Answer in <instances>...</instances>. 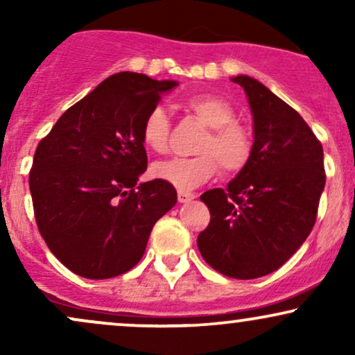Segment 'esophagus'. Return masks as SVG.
Segmentation results:
<instances>
[{"label":"esophagus","instance_id":"esophagus-1","mask_svg":"<svg viewBox=\"0 0 355 355\" xmlns=\"http://www.w3.org/2000/svg\"><path fill=\"white\" fill-rule=\"evenodd\" d=\"M193 198H195V193H190V191H185V190H178V202L180 203H187L193 200Z\"/></svg>","mask_w":355,"mask_h":355}]
</instances>
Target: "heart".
Returning <instances> with one entry per match:
<instances>
[{
	"label": "heart",
	"mask_w": 355,
	"mask_h": 355,
	"mask_svg": "<svg viewBox=\"0 0 355 355\" xmlns=\"http://www.w3.org/2000/svg\"><path fill=\"white\" fill-rule=\"evenodd\" d=\"M209 133L202 138L197 152L187 158H172L153 165V175L180 190H193L218 172L234 175L243 170L252 157V138L242 125L235 123V112L227 100L217 95H193L183 101ZM170 116L165 108L153 107L141 123V141L155 153L168 150Z\"/></svg>",
	"instance_id": "obj_1"
}]
</instances>
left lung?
<instances>
[{"label":"left lung","instance_id":"8db88e82","mask_svg":"<svg viewBox=\"0 0 355 355\" xmlns=\"http://www.w3.org/2000/svg\"><path fill=\"white\" fill-rule=\"evenodd\" d=\"M254 116L247 166L227 189L200 200L210 223L197 239L205 262L220 274L248 280L282 267L311 234L325 187L324 150L304 118L255 78H232Z\"/></svg>","mask_w":355,"mask_h":355}]
</instances>
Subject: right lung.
I'll return each mask as SVG.
<instances>
[{
    "mask_svg": "<svg viewBox=\"0 0 355 355\" xmlns=\"http://www.w3.org/2000/svg\"><path fill=\"white\" fill-rule=\"evenodd\" d=\"M173 80L121 71L68 108L40 141L30 172L38 229L53 255L85 279H112L145 254L150 232L177 203L146 170L141 123Z\"/></svg>",
    "mask_w": 355,
    "mask_h": 355,
    "instance_id": "right-lung-1",
    "label": "right lung"
}]
</instances>
